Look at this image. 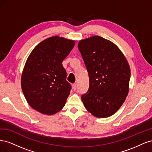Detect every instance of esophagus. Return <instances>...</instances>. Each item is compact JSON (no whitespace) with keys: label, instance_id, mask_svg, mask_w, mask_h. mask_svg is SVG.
<instances>
[{"label":"esophagus","instance_id":"obj_1","mask_svg":"<svg viewBox=\"0 0 152 152\" xmlns=\"http://www.w3.org/2000/svg\"><path fill=\"white\" fill-rule=\"evenodd\" d=\"M72 88H73V90L75 91L76 89H77V84H73L72 85Z\"/></svg>","mask_w":152,"mask_h":152}]
</instances>
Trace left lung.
Segmentation results:
<instances>
[{"instance_id": "1", "label": "left lung", "mask_w": 152, "mask_h": 152, "mask_svg": "<svg viewBox=\"0 0 152 152\" xmlns=\"http://www.w3.org/2000/svg\"><path fill=\"white\" fill-rule=\"evenodd\" d=\"M78 48L89 78L82 102L95 117L111 116L128 94L131 71L126 59L113 43L99 36L80 40Z\"/></svg>"}]
</instances>
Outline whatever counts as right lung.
Masks as SVG:
<instances>
[{
	"label": "right lung",
	"instance_id": "1",
	"mask_svg": "<svg viewBox=\"0 0 152 152\" xmlns=\"http://www.w3.org/2000/svg\"><path fill=\"white\" fill-rule=\"evenodd\" d=\"M75 41L58 36L39 43L27 59L21 76L23 93L31 107L52 115L65 104L72 86L62 65Z\"/></svg>",
	"mask_w": 152,
	"mask_h": 152
}]
</instances>
